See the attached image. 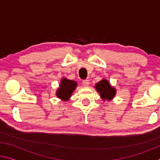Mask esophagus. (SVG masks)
<instances>
[{
  "mask_svg": "<svg viewBox=\"0 0 160 160\" xmlns=\"http://www.w3.org/2000/svg\"><path fill=\"white\" fill-rule=\"evenodd\" d=\"M82 84L84 87H88L90 85V81H89V80H85L82 81Z\"/></svg>",
  "mask_w": 160,
  "mask_h": 160,
  "instance_id": "obj_1",
  "label": "esophagus"
}]
</instances>
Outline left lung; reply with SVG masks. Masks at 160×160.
<instances>
[{"mask_svg": "<svg viewBox=\"0 0 160 160\" xmlns=\"http://www.w3.org/2000/svg\"><path fill=\"white\" fill-rule=\"evenodd\" d=\"M95 88L104 101L106 99H112L116 94V90L110 85L107 80L104 79L99 81L98 83L96 84Z\"/></svg>", "mask_w": 160, "mask_h": 160, "instance_id": "obj_1", "label": "left lung"}]
</instances>
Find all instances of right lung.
Returning <instances> with one entry per match:
<instances>
[{
  "mask_svg": "<svg viewBox=\"0 0 160 160\" xmlns=\"http://www.w3.org/2000/svg\"><path fill=\"white\" fill-rule=\"evenodd\" d=\"M77 87V83L73 80H68L66 78L62 79L61 82L60 88L56 92V95L58 98L64 101H67L71 96L75 89Z\"/></svg>",
  "mask_w": 160,
  "mask_h": 160,
  "instance_id": "obj_1",
  "label": "right lung"
}]
</instances>
